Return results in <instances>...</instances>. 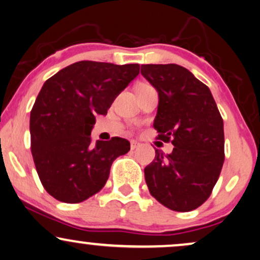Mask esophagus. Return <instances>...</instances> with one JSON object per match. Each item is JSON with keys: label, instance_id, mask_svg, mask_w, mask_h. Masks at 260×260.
<instances>
[{"label": "esophagus", "instance_id": "1", "mask_svg": "<svg viewBox=\"0 0 260 260\" xmlns=\"http://www.w3.org/2000/svg\"><path fill=\"white\" fill-rule=\"evenodd\" d=\"M138 146H140V144L138 143V141H134V140L131 141V149L134 150V149H137Z\"/></svg>", "mask_w": 260, "mask_h": 260}]
</instances>
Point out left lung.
<instances>
[{"instance_id": "8db88e82", "label": "left lung", "mask_w": 260, "mask_h": 260, "mask_svg": "<svg viewBox=\"0 0 260 260\" xmlns=\"http://www.w3.org/2000/svg\"><path fill=\"white\" fill-rule=\"evenodd\" d=\"M158 92L153 127L173 152L156 149L144 169L151 196L170 210L192 211L208 200L224 162V131L211 91L179 64H141Z\"/></svg>"}]
</instances>
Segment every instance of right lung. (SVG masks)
<instances>
[{
    "instance_id": "right-lung-1",
    "label": "right lung",
    "mask_w": 260,
    "mask_h": 260,
    "mask_svg": "<svg viewBox=\"0 0 260 260\" xmlns=\"http://www.w3.org/2000/svg\"><path fill=\"white\" fill-rule=\"evenodd\" d=\"M140 66L79 61L49 78L29 116L31 152L45 190L62 203H81L103 188L111 164L127 153L123 138L91 140L97 115L139 74Z\"/></svg>"
}]
</instances>
